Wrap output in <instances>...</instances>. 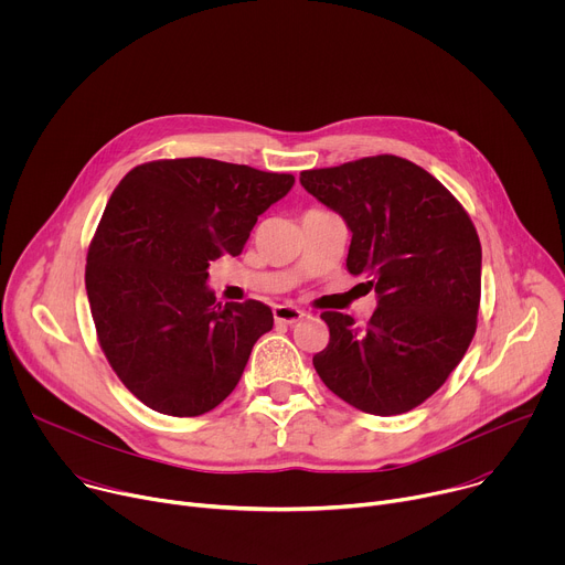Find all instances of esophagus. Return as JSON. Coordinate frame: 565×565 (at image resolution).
<instances>
[{"label":"esophagus","mask_w":565,"mask_h":565,"mask_svg":"<svg viewBox=\"0 0 565 565\" xmlns=\"http://www.w3.org/2000/svg\"><path fill=\"white\" fill-rule=\"evenodd\" d=\"M273 315H275V321L277 324H295V321L303 319L306 312L299 310L297 306H288V303H279L273 308Z\"/></svg>","instance_id":"esophagus-1"}]
</instances>
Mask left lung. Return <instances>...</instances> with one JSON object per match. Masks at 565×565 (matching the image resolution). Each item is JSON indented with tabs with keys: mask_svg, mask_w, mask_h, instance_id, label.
<instances>
[{
	"mask_svg": "<svg viewBox=\"0 0 565 565\" xmlns=\"http://www.w3.org/2000/svg\"><path fill=\"white\" fill-rule=\"evenodd\" d=\"M301 185L353 232L347 268L377 292L366 327L324 310L312 358L338 397L397 416L431 397L469 349L480 306V241L467 210L427 170L393 153L306 170Z\"/></svg>",
	"mask_w": 565,
	"mask_h": 565,
	"instance_id": "obj_1",
	"label": "left lung"
}]
</instances>
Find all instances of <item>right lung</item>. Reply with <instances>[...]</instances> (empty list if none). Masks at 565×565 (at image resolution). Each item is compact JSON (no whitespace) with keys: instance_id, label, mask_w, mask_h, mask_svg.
Wrapping results in <instances>:
<instances>
[{"instance_id":"1","label":"right lung","mask_w":565,"mask_h":565,"mask_svg":"<svg viewBox=\"0 0 565 565\" xmlns=\"http://www.w3.org/2000/svg\"><path fill=\"white\" fill-rule=\"evenodd\" d=\"M292 183L214 158H163L136 166L114 190L85 284L98 344L145 407L196 418L238 384L273 310L257 299L216 303L207 268L241 255L259 214Z\"/></svg>"}]
</instances>
